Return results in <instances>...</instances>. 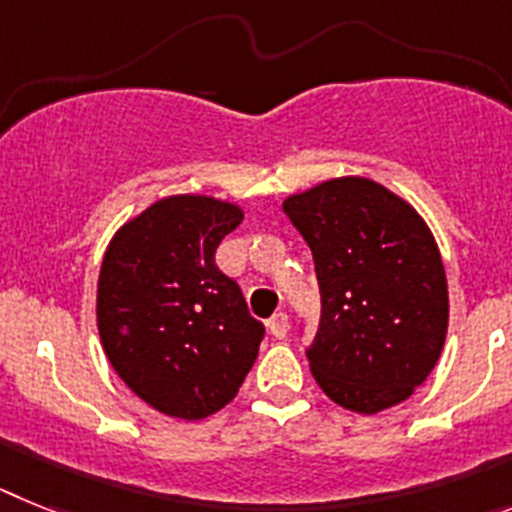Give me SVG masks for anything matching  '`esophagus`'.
I'll return each instance as SVG.
<instances>
[{
	"label": "esophagus",
	"mask_w": 512,
	"mask_h": 512,
	"mask_svg": "<svg viewBox=\"0 0 512 512\" xmlns=\"http://www.w3.org/2000/svg\"><path fill=\"white\" fill-rule=\"evenodd\" d=\"M270 327V335L278 337V340H283V337L288 335V314L286 311H278V314H273L268 322Z\"/></svg>",
	"instance_id": "34e87169"
}]
</instances>
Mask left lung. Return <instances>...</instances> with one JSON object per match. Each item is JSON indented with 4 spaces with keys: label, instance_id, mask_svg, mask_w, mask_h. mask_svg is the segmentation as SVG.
I'll use <instances>...</instances> for the list:
<instances>
[{
    "label": "left lung",
    "instance_id": "1",
    "mask_svg": "<svg viewBox=\"0 0 512 512\" xmlns=\"http://www.w3.org/2000/svg\"><path fill=\"white\" fill-rule=\"evenodd\" d=\"M322 293L311 376L358 415L397 407L428 379L448 332V281L428 221L371 177H332L283 201Z\"/></svg>",
    "mask_w": 512,
    "mask_h": 512
}]
</instances>
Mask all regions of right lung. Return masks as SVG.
Instances as JSON below:
<instances>
[{"instance_id":"add662e5","label":"right lung","mask_w":512,"mask_h":512,"mask_svg":"<svg viewBox=\"0 0 512 512\" xmlns=\"http://www.w3.org/2000/svg\"><path fill=\"white\" fill-rule=\"evenodd\" d=\"M242 219L239 203L167 195L118 226L102 255V350L123 384L167 417L224 410L260 353L262 324L213 262Z\"/></svg>"}]
</instances>
